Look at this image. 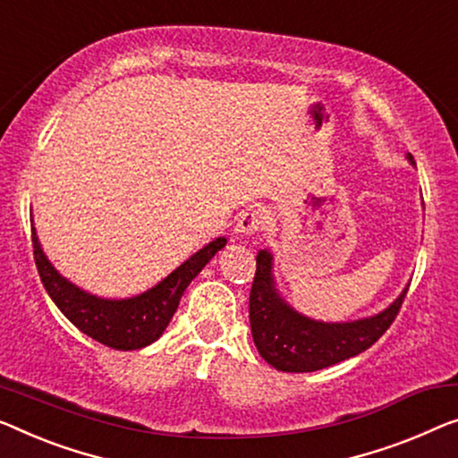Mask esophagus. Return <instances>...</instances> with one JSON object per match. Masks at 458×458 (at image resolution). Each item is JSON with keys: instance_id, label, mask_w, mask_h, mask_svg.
Returning <instances> with one entry per match:
<instances>
[{"instance_id": "obj_1", "label": "esophagus", "mask_w": 458, "mask_h": 458, "mask_svg": "<svg viewBox=\"0 0 458 458\" xmlns=\"http://www.w3.org/2000/svg\"><path fill=\"white\" fill-rule=\"evenodd\" d=\"M267 222H269L267 211L259 206H252L249 209H244L241 217H238L236 230L241 232V234H257V232H261L265 226H267Z\"/></svg>"}]
</instances>
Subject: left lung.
Instances as JSON below:
<instances>
[{
  "instance_id": "left-lung-1",
  "label": "left lung",
  "mask_w": 458,
  "mask_h": 458,
  "mask_svg": "<svg viewBox=\"0 0 458 458\" xmlns=\"http://www.w3.org/2000/svg\"><path fill=\"white\" fill-rule=\"evenodd\" d=\"M413 160V156H409ZM407 290L385 312L353 323H317L282 302L273 290L271 255H257L249 296L250 333L261 358L282 372H315L358 356L385 335L397 318Z\"/></svg>"
}]
</instances>
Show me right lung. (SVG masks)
<instances>
[{
  "label": "right lung",
  "mask_w": 458,
  "mask_h": 458,
  "mask_svg": "<svg viewBox=\"0 0 458 458\" xmlns=\"http://www.w3.org/2000/svg\"><path fill=\"white\" fill-rule=\"evenodd\" d=\"M224 244H226V238H216L146 294L129 300H105L86 294L61 277L47 261L32 230V255L47 294L81 333L102 345L123 352L140 350L162 335L191 279L206 267L209 259Z\"/></svg>",
  "instance_id": "1"
}]
</instances>
